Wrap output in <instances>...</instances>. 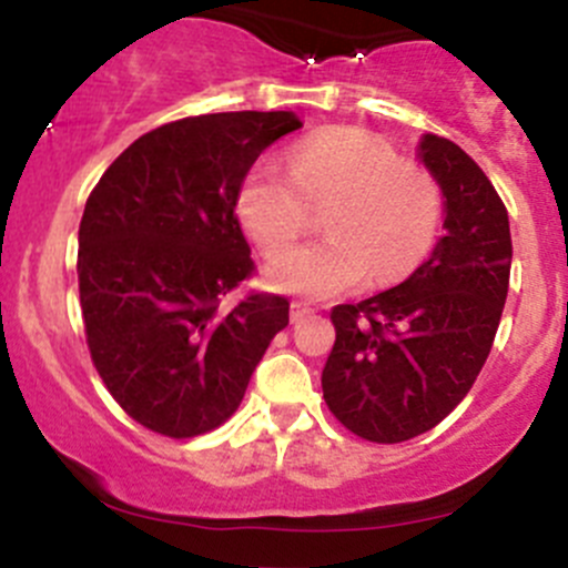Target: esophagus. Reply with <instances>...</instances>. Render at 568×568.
Masks as SVG:
<instances>
[{"mask_svg": "<svg viewBox=\"0 0 568 568\" xmlns=\"http://www.w3.org/2000/svg\"><path fill=\"white\" fill-rule=\"evenodd\" d=\"M313 313L311 302H291V322H302Z\"/></svg>", "mask_w": 568, "mask_h": 568, "instance_id": "34e87169", "label": "esophagus"}]
</instances>
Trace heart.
<instances>
[{"label":"heart","mask_w":568,"mask_h":568,"mask_svg":"<svg viewBox=\"0 0 568 568\" xmlns=\"http://www.w3.org/2000/svg\"><path fill=\"white\" fill-rule=\"evenodd\" d=\"M313 204H329V236L280 251L266 283L285 294L329 300L372 285H394L430 255L442 227L438 183L399 158L383 138L333 126L288 155L263 158L239 191V216L263 252L293 240Z\"/></svg>","instance_id":"heart-1"}]
</instances>
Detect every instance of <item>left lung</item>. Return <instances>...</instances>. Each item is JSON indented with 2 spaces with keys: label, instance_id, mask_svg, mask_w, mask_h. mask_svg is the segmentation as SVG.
I'll use <instances>...</instances> for the list:
<instances>
[{
  "label": "left lung",
  "instance_id": "left-lung-1",
  "mask_svg": "<svg viewBox=\"0 0 568 568\" xmlns=\"http://www.w3.org/2000/svg\"><path fill=\"white\" fill-rule=\"evenodd\" d=\"M418 161L444 196V239L396 288L335 305L324 402L346 430L399 444L433 430L469 394L491 352L510 280V224L483 169L449 138Z\"/></svg>",
  "mask_w": 568,
  "mask_h": 568
}]
</instances>
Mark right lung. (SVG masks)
Instances as JSON below:
<instances>
[{
    "label": "right lung",
    "mask_w": 568,
    "mask_h": 568,
    "mask_svg": "<svg viewBox=\"0 0 568 568\" xmlns=\"http://www.w3.org/2000/svg\"><path fill=\"white\" fill-rule=\"evenodd\" d=\"M291 110L172 121L108 166L80 222V305L99 377L169 438L216 430L288 324V300L230 294L255 263L235 205L252 163L300 130Z\"/></svg>",
    "instance_id": "right-lung-1"
}]
</instances>
